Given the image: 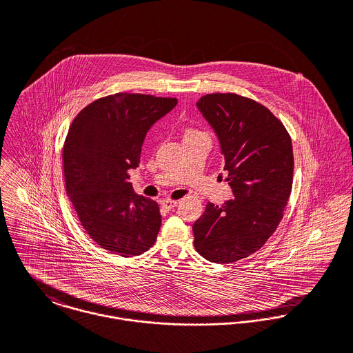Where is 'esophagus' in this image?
I'll return each instance as SVG.
<instances>
[{"label":"esophagus","instance_id":"34e87169","mask_svg":"<svg viewBox=\"0 0 353 353\" xmlns=\"http://www.w3.org/2000/svg\"><path fill=\"white\" fill-rule=\"evenodd\" d=\"M160 205L164 208V209H167V210H170V209H172V208H175L176 205H178V202L176 201H171V200H163V201H160Z\"/></svg>","mask_w":353,"mask_h":353}]
</instances>
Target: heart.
<instances>
[{
  "instance_id": "heart-1",
  "label": "heart",
  "mask_w": 353,
  "mask_h": 353,
  "mask_svg": "<svg viewBox=\"0 0 353 353\" xmlns=\"http://www.w3.org/2000/svg\"><path fill=\"white\" fill-rule=\"evenodd\" d=\"M200 136H206L205 132L194 129V128H189L185 130V140L186 139H194V137H200Z\"/></svg>"
}]
</instances>
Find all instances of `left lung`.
<instances>
[{
	"instance_id": "1",
	"label": "left lung",
	"mask_w": 353,
	"mask_h": 353,
	"mask_svg": "<svg viewBox=\"0 0 353 353\" xmlns=\"http://www.w3.org/2000/svg\"><path fill=\"white\" fill-rule=\"evenodd\" d=\"M224 154L234 197L206 203L194 223V248L210 262L231 263L259 250L280 224L292 190L291 137L258 101L236 94H208L197 101Z\"/></svg>"
}]
</instances>
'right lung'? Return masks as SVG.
Segmentation results:
<instances>
[{
    "instance_id": "add662e5",
    "label": "right lung",
    "mask_w": 353,
    "mask_h": 353,
    "mask_svg": "<svg viewBox=\"0 0 353 353\" xmlns=\"http://www.w3.org/2000/svg\"><path fill=\"white\" fill-rule=\"evenodd\" d=\"M178 101L114 94L90 103L73 119L62 151L66 194L85 232L122 256L151 249L160 230L157 202L134 193L137 168L152 125Z\"/></svg>"
}]
</instances>
